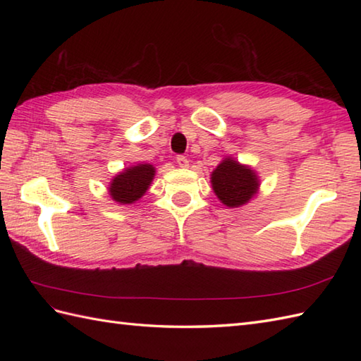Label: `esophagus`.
Here are the masks:
<instances>
[{"label": "esophagus", "mask_w": 361, "mask_h": 361, "mask_svg": "<svg viewBox=\"0 0 361 361\" xmlns=\"http://www.w3.org/2000/svg\"><path fill=\"white\" fill-rule=\"evenodd\" d=\"M176 164H178L180 167H188L189 166V159L186 157L180 155V157H176Z\"/></svg>", "instance_id": "obj_1"}]
</instances>
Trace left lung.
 I'll return each mask as SVG.
<instances>
[{
    "mask_svg": "<svg viewBox=\"0 0 361 361\" xmlns=\"http://www.w3.org/2000/svg\"><path fill=\"white\" fill-rule=\"evenodd\" d=\"M212 189L228 208L247 204L257 194L259 176L251 167L240 164L231 157L225 158L211 173Z\"/></svg>",
    "mask_w": 361,
    "mask_h": 361,
    "instance_id": "1",
    "label": "left lung"
}]
</instances>
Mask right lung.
I'll use <instances>...</instances> for the list:
<instances>
[{
	"label": "right lung",
	"instance_id": "add662e5",
	"mask_svg": "<svg viewBox=\"0 0 361 361\" xmlns=\"http://www.w3.org/2000/svg\"><path fill=\"white\" fill-rule=\"evenodd\" d=\"M155 176L152 164H136L119 172L110 183L109 194L119 204H132L147 192Z\"/></svg>",
	"mask_w": 361,
	"mask_h": 361
}]
</instances>
